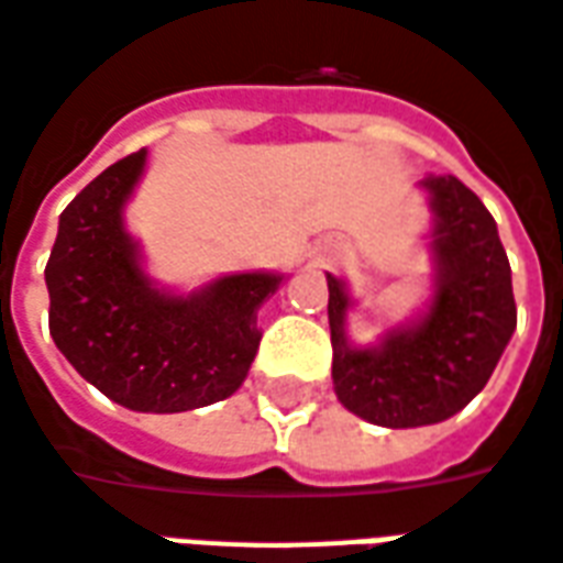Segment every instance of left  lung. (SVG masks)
I'll use <instances>...</instances> for the list:
<instances>
[{"label":"left lung","instance_id":"left-lung-1","mask_svg":"<svg viewBox=\"0 0 563 563\" xmlns=\"http://www.w3.org/2000/svg\"><path fill=\"white\" fill-rule=\"evenodd\" d=\"M420 186L434 212V294L426 314L387 330L375 347H356L344 332L354 299L327 273L335 396L387 429L432 426L462 411L516 330L510 261L489 209L455 176H426Z\"/></svg>","mask_w":563,"mask_h":563}]
</instances>
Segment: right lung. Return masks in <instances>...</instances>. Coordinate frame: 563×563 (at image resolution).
Instances as JSON below:
<instances>
[{
	"label": "right lung",
	"mask_w": 563,
	"mask_h": 563,
	"mask_svg": "<svg viewBox=\"0 0 563 563\" xmlns=\"http://www.w3.org/2000/svg\"><path fill=\"white\" fill-rule=\"evenodd\" d=\"M146 150L110 164L59 216L44 269L51 335L65 360L122 408L195 411L242 387L261 344L257 309L278 273H236L195 294H170L143 273L122 209Z\"/></svg>",
	"instance_id": "1"
}]
</instances>
